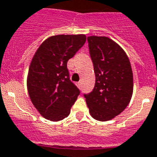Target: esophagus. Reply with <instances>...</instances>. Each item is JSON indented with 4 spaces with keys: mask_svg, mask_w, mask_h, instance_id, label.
<instances>
[{
    "mask_svg": "<svg viewBox=\"0 0 157 157\" xmlns=\"http://www.w3.org/2000/svg\"><path fill=\"white\" fill-rule=\"evenodd\" d=\"M77 86L78 88H81L82 87V81H79L78 83H77Z\"/></svg>",
    "mask_w": 157,
    "mask_h": 157,
    "instance_id": "1",
    "label": "esophagus"
}]
</instances>
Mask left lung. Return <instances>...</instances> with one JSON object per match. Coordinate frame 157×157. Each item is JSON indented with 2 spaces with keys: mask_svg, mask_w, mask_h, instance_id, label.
<instances>
[{
  "mask_svg": "<svg viewBox=\"0 0 157 157\" xmlns=\"http://www.w3.org/2000/svg\"><path fill=\"white\" fill-rule=\"evenodd\" d=\"M88 42L95 84L83 96L91 116L98 121H108L130 102L133 92L132 67L124 50L111 39L88 36Z\"/></svg>",
  "mask_w": 157,
  "mask_h": 157,
  "instance_id": "left-lung-1",
  "label": "left lung"
}]
</instances>
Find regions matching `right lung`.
<instances>
[{
	"mask_svg": "<svg viewBox=\"0 0 157 157\" xmlns=\"http://www.w3.org/2000/svg\"><path fill=\"white\" fill-rule=\"evenodd\" d=\"M86 41L84 35L51 36L39 47L29 66L27 88L40 113L57 122L69 116L80 90L69 77L67 62Z\"/></svg>",
	"mask_w": 157,
	"mask_h": 157,
	"instance_id": "add662e5",
	"label": "right lung"
}]
</instances>
